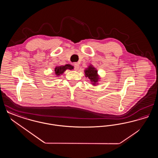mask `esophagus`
Segmentation results:
<instances>
[{
	"label": "esophagus",
	"instance_id": "34e87169",
	"mask_svg": "<svg viewBox=\"0 0 158 158\" xmlns=\"http://www.w3.org/2000/svg\"><path fill=\"white\" fill-rule=\"evenodd\" d=\"M74 66H75V69L76 70H77L79 68V64L78 63H75Z\"/></svg>",
	"mask_w": 158,
	"mask_h": 158
}]
</instances>
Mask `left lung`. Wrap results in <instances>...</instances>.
I'll return each mask as SVG.
<instances>
[{"instance_id":"8db88e82","label":"left lung","mask_w":158,"mask_h":158,"mask_svg":"<svg viewBox=\"0 0 158 158\" xmlns=\"http://www.w3.org/2000/svg\"><path fill=\"white\" fill-rule=\"evenodd\" d=\"M84 72L85 77L89 79L90 82L94 86L98 85L101 78L98 75V71L96 68H94L93 65L89 64L88 68L85 69Z\"/></svg>"}]
</instances>
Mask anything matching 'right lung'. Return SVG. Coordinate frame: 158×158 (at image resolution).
I'll use <instances>...</instances> for the list:
<instances>
[{
  "mask_svg": "<svg viewBox=\"0 0 158 158\" xmlns=\"http://www.w3.org/2000/svg\"><path fill=\"white\" fill-rule=\"evenodd\" d=\"M74 69V67L70 64H65L64 66H56L54 69V72H55V75H56L57 77H59L60 75H63L64 73V72L66 70H72Z\"/></svg>",
  "mask_w": 158,
  "mask_h": 158,
  "instance_id": "add662e5",
  "label": "right lung"
}]
</instances>
